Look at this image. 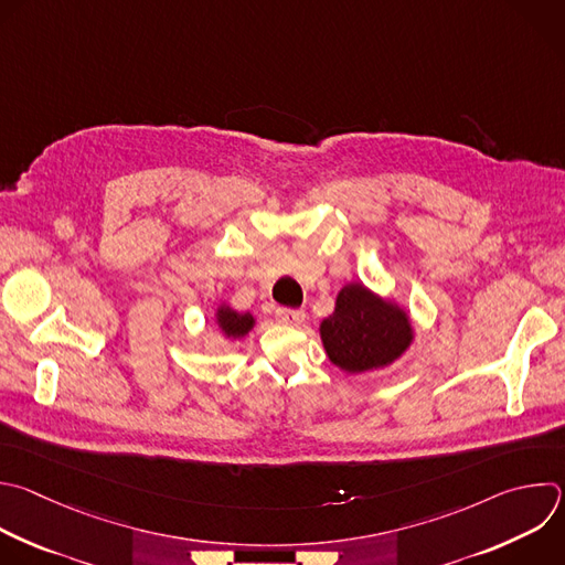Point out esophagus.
I'll use <instances>...</instances> for the list:
<instances>
[{"instance_id":"1","label":"esophagus","mask_w":565,"mask_h":565,"mask_svg":"<svg viewBox=\"0 0 565 565\" xmlns=\"http://www.w3.org/2000/svg\"><path fill=\"white\" fill-rule=\"evenodd\" d=\"M275 317H277V321L284 323V326H301L303 319H306V312H301V310H290V308H277Z\"/></svg>"}]
</instances>
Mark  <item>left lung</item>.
Returning <instances> with one entry per match:
<instances>
[{"label":"left lung","mask_w":565,"mask_h":565,"mask_svg":"<svg viewBox=\"0 0 565 565\" xmlns=\"http://www.w3.org/2000/svg\"><path fill=\"white\" fill-rule=\"evenodd\" d=\"M328 359L348 374L382 370L406 354L415 341L408 310L359 281L345 284L334 310L319 323Z\"/></svg>","instance_id":"left-lung-1"}]
</instances>
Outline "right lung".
<instances>
[{
	"label": "right lung",
	"mask_w": 565,
	"mask_h": 565,
	"mask_svg": "<svg viewBox=\"0 0 565 565\" xmlns=\"http://www.w3.org/2000/svg\"><path fill=\"white\" fill-rule=\"evenodd\" d=\"M213 321L215 326L220 328V332L231 339V341H239L244 339L257 323L255 315L250 312H237L235 308H231L226 301H222L217 308H215V315H213Z\"/></svg>",
	"instance_id": "1"
}]
</instances>
